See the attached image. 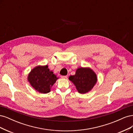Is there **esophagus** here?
Masks as SVG:
<instances>
[{"label":"esophagus","mask_w":133,"mask_h":133,"mask_svg":"<svg viewBox=\"0 0 133 133\" xmlns=\"http://www.w3.org/2000/svg\"><path fill=\"white\" fill-rule=\"evenodd\" d=\"M61 78H63V79H66L68 78V76L66 75V76H61Z\"/></svg>","instance_id":"esophagus-1"}]
</instances>
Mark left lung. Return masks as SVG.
I'll return each instance as SVG.
<instances>
[{
	"instance_id": "obj_1",
	"label": "left lung",
	"mask_w": 133,
	"mask_h": 133,
	"mask_svg": "<svg viewBox=\"0 0 133 133\" xmlns=\"http://www.w3.org/2000/svg\"><path fill=\"white\" fill-rule=\"evenodd\" d=\"M69 79L74 84L76 90L80 94L90 91L98 80L96 73L89 67L78 68L75 74L70 75Z\"/></svg>"
}]
</instances>
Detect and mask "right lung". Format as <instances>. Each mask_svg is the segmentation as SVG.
<instances>
[{"mask_svg":"<svg viewBox=\"0 0 133 133\" xmlns=\"http://www.w3.org/2000/svg\"><path fill=\"white\" fill-rule=\"evenodd\" d=\"M59 78L48 68V65H38L34 68L28 76V81L31 86L42 94L48 93Z\"/></svg>","mask_w":133,"mask_h":133,"instance_id":"add662e5","label":"right lung"}]
</instances>
